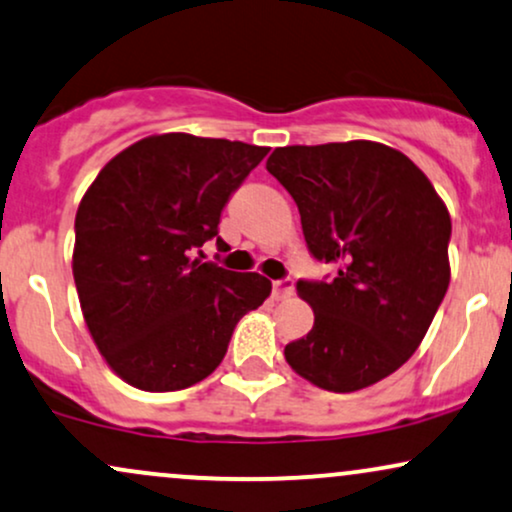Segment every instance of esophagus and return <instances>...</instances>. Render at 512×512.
<instances>
[{
	"label": "esophagus",
	"instance_id": "1",
	"mask_svg": "<svg viewBox=\"0 0 512 512\" xmlns=\"http://www.w3.org/2000/svg\"><path fill=\"white\" fill-rule=\"evenodd\" d=\"M292 294H294V280H292V277H282V280L273 282V296L277 301L289 299Z\"/></svg>",
	"mask_w": 512,
	"mask_h": 512
}]
</instances>
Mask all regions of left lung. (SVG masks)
Returning a JSON list of instances; mask_svg holds the SVG:
<instances>
[{"label":"left lung","instance_id":"obj_1","mask_svg":"<svg viewBox=\"0 0 512 512\" xmlns=\"http://www.w3.org/2000/svg\"><path fill=\"white\" fill-rule=\"evenodd\" d=\"M266 168L299 206L311 256L334 266L327 280L296 282L315 323L285 346L287 363L337 394L384 380L413 356L449 289L444 201L380 142L280 147Z\"/></svg>","mask_w":512,"mask_h":512}]
</instances>
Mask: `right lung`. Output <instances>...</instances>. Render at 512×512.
Here are the masks:
<instances>
[{
	"instance_id": "add662e5",
	"label": "right lung",
	"mask_w": 512,
	"mask_h": 512,
	"mask_svg": "<svg viewBox=\"0 0 512 512\" xmlns=\"http://www.w3.org/2000/svg\"><path fill=\"white\" fill-rule=\"evenodd\" d=\"M268 147L168 132L111 159L75 213L73 277L106 363L132 387L178 391L223 361L270 280L192 258ZM201 254V251H199Z\"/></svg>"
}]
</instances>
